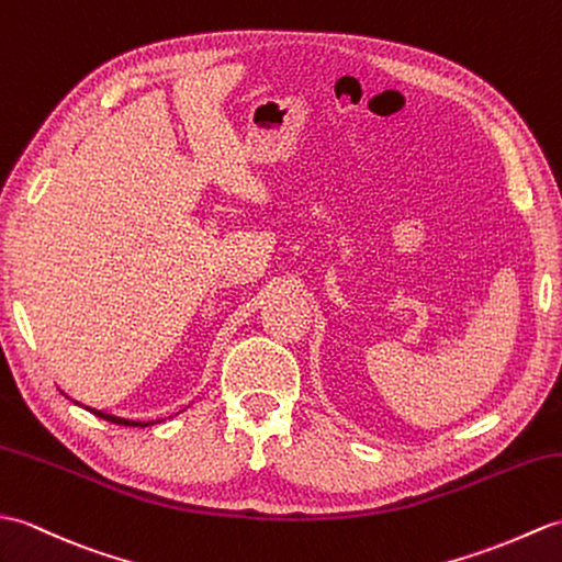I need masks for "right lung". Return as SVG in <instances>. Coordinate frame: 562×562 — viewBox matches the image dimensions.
Instances as JSON below:
<instances>
[{
	"instance_id": "1",
	"label": "right lung",
	"mask_w": 562,
	"mask_h": 562,
	"mask_svg": "<svg viewBox=\"0 0 562 562\" xmlns=\"http://www.w3.org/2000/svg\"><path fill=\"white\" fill-rule=\"evenodd\" d=\"M69 400H71V397H69ZM74 402H76V400H74ZM76 404H81V402H76ZM81 407H86V404H81ZM86 409L93 412L95 416H100V419H104V422H112V424H120V426H140V428H146V426L165 422V419H158V422H136V419H124V416H116V414L102 412V409H95V407H86Z\"/></svg>"
}]
</instances>
